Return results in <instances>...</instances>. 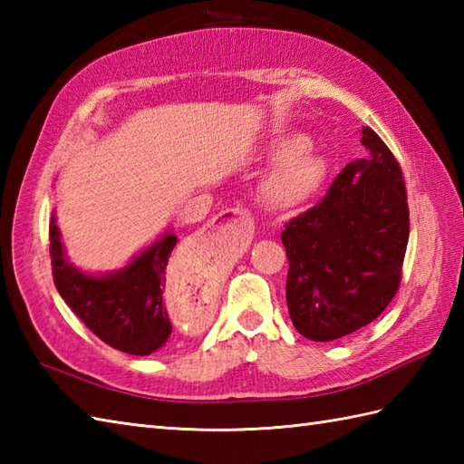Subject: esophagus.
<instances>
[{
  "instance_id": "34e87169",
  "label": "esophagus",
  "mask_w": 464,
  "mask_h": 464,
  "mask_svg": "<svg viewBox=\"0 0 464 464\" xmlns=\"http://www.w3.org/2000/svg\"><path fill=\"white\" fill-rule=\"evenodd\" d=\"M229 217H239V219H243V223H247V221H245V219H247V211H243V209H239V207H237V209H225V211H221L219 215H217L215 217V219H219V221H225V219H229ZM213 219V221H215Z\"/></svg>"
}]
</instances>
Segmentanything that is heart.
Listing matches in <instances>:
<instances>
[{"mask_svg": "<svg viewBox=\"0 0 464 464\" xmlns=\"http://www.w3.org/2000/svg\"><path fill=\"white\" fill-rule=\"evenodd\" d=\"M267 150L277 160L263 175L261 199L273 209H295L307 203L324 179V163L301 135H277Z\"/></svg>", "mask_w": 464, "mask_h": 464, "instance_id": "obj_1", "label": "heart"}]
</instances>
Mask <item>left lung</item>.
<instances>
[{
	"label": "left lung",
	"instance_id": "1",
	"mask_svg": "<svg viewBox=\"0 0 464 464\" xmlns=\"http://www.w3.org/2000/svg\"><path fill=\"white\" fill-rule=\"evenodd\" d=\"M367 160L351 161L327 195L281 233L287 307L303 337L334 341L374 321L395 297L409 243V205L395 155L362 127Z\"/></svg>",
	"mask_w": 464,
	"mask_h": 464
}]
</instances>
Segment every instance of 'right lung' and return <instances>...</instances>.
<instances>
[{"label":"right lung","mask_w":464,"mask_h":464,"mask_svg":"<svg viewBox=\"0 0 464 464\" xmlns=\"http://www.w3.org/2000/svg\"><path fill=\"white\" fill-rule=\"evenodd\" d=\"M175 245V235L165 233L127 267L93 277L67 261L53 217L49 223L53 283L62 299L103 343L141 357L163 347L171 334L163 289Z\"/></svg>","instance_id":"1"}]
</instances>
